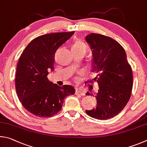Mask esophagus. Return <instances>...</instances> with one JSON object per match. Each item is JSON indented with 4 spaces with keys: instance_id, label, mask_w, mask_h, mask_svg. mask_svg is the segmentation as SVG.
<instances>
[{
    "instance_id": "1",
    "label": "esophagus",
    "mask_w": 147,
    "mask_h": 147,
    "mask_svg": "<svg viewBox=\"0 0 147 147\" xmlns=\"http://www.w3.org/2000/svg\"><path fill=\"white\" fill-rule=\"evenodd\" d=\"M76 95H79V96H84V91L81 89H76Z\"/></svg>"
}]
</instances>
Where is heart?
Instances as JSON below:
<instances>
[{
    "mask_svg": "<svg viewBox=\"0 0 147 147\" xmlns=\"http://www.w3.org/2000/svg\"><path fill=\"white\" fill-rule=\"evenodd\" d=\"M71 50L78 51V52H83L85 53L86 51V45L81 40H77L72 46Z\"/></svg>",
    "mask_w": 147,
    "mask_h": 147,
    "instance_id": "obj_1",
    "label": "heart"
}]
</instances>
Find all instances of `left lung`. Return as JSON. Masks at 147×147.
I'll return each instance as SVG.
<instances>
[{"label": "left lung", "mask_w": 147, "mask_h": 147, "mask_svg": "<svg viewBox=\"0 0 147 147\" xmlns=\"http://www.w3.org/2000/svg\"><path fill=\"white\" fill-rule=\"evenodd\" d=\"M93 54L92 71L97 74L92 80L86 82L98 84L95 97L97 107L86 110L89 116L100 120L109 119L122 111L130 98L133 86L132 68L125 49L112 38L92 33L86 37ZM92 86L90 89H92ZM86 95H92L89 92Z\"/></svg>", "instance_id": "left-lung-1"}]
</instances>
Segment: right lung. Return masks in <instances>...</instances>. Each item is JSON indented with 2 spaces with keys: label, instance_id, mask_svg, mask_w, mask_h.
I'll use <instances>...</instances> for the list:
<instances>
[{
  "label": "right lung",
  "instance_id": "obj_1",
  "mask_svg": "<svg viewBox=\"0 0 147 147\" xmlns=\"http://www.w3.org/2000/svg\"><path fill=\"white\" fill-rule=\"evenodd\" d=\"M75 32L52 33L33 39L20 56L15 76V88L20 102L31 114L50 117L60 111L64 99L74 95L71 85L59 86L49 81L57 49Z\"/></svg>",
  "mask_w": 147,
  "mask_h": 147
}]
</instances>
